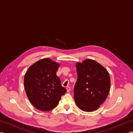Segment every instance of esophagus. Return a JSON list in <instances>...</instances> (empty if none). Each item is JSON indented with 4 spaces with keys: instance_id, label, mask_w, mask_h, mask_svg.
I'll return each mask as SVG.
<instances>
[{
    "instance_id": "34e87169",
    "label": "esophagus",
    "mask_w": 133,
    "mask_h": 133,
    "mask_svg": "<svg viewBox=\"0 0 133 133\" xmlns=\"http://www.w3.org/2000/svg\"><path fill=\"white\" fill-rule=\"evenodd\" d=\"M66 90H67V92H69V91H70V90H71V88H70V87H67V88H66Z\"/></svg>"
}]
</instances>
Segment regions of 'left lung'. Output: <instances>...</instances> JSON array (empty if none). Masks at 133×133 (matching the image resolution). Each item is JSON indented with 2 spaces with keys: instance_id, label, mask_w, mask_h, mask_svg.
<instances>
[{
  "instance_id": "left-lung-1",
  "label": "left lung",
  "mask_w": 133,
  "mask_h": 133,
  "mask_svg": "<svg viewBox=\"0 0 133 133\" xmlns=\"http://www.w3.org/2000/svg\"><path fill=\"white\" fill-rule=\"evenodd\" d=\"M77 80L74 88L77 106L85 112L99 108L106 99L111 87L107 70L96 61L87 59L76 63Z\"/></svg>"
}]
</instances>
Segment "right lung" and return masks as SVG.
Wrapping results in <instances>:
<instances>
[{
    "instance_id": "1",
    "label": "right lung",
    "mask_w": 133,
    "mask_h": 133,
    "mask_svg": "<svg viewBox=\"0 0 133 133\" xmlns=\"http://www.w3.org/2000/svg\"><path fill=\"white\" fill-rule=\"evenodd\" d=\"M59 63L48 58L40 59L27 70L24 87L29 101L36 109L49 111L56 108L66 89L61 85L56 72Z\"/></svg>"
}]
</instances>
